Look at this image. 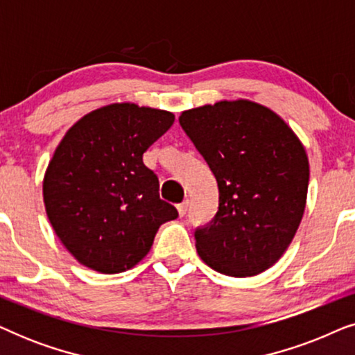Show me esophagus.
Here are the masks:
<instances>
[{"label":"esophagus","instance_id":"esophagus-1","mask_svg":"<svg viewBox=\"0 0 355 355\" xmlns=\"http://www.w3.org/2000/svg\"><path fill=\"white\" fill-rule=\"evenodd\" d=\"M187 210H189V200L182 202V203H179V205H178V213H179V216H186Z\"/></svg>","mask_w":355,"mask_h":355}]
</instances>
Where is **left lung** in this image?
Segmentation results:
<instances>
[{"mask_svg": "<svg viewBox=\"0 0 355 355\" xmlns=\"http://www.w3.org/2000/svg\"><path fill=\"white\" fill-rule=\"evenodd\" d=\"M179 124L215 174L220 208L196 231L200 259L245 278L268 270L293 242L309 191V157L286 121L247 98L182 111Z\"/></svg>", "mask_w": 355, "mask_h": 355, "instance_id": "1", "label": "left lung"}]
</instances>
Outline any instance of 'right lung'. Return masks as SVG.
Masks as SVG:
<instances>
[{
	"label": "right lung",
	"instance_id": "right-lung-1",
	"mask_svg": "<svg viewBox=\"0 0 355 355\" xmlns=\"http://www.w3.org/2000/svg\"><path fill=\"white\" fill-rule=\"evenodd\" d=\"M173 123L171 111L124 101L90 111L64 134L43 176V203L80 265L103 275L130 270L152 249L158 227L178 218L144 164Z\"/></svg>",
	"mask_w": 355,
	"mask_h": 355
}]
</instances>
